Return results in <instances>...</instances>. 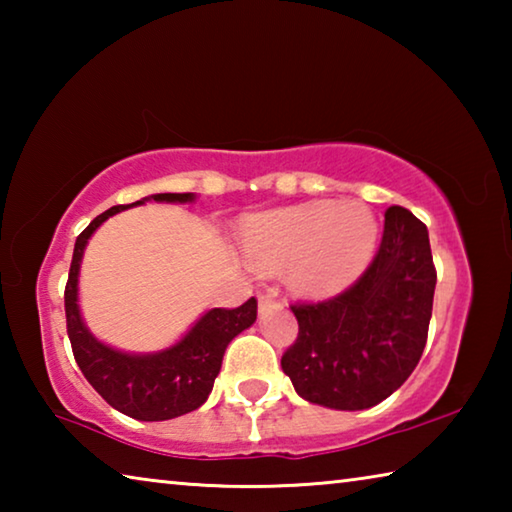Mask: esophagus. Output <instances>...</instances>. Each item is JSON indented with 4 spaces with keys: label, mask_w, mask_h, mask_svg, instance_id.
<instances>
[{
    "label": "esophagus",
    "mask_w": 512,
    "mask_h": 512,
    "mask_svg": "<svg viewBox=\"0 0 512 512\" xmlns=\"http://www.w3.org/2000/svg\"><path fill=\"white\" fill-rule=\"evenodd\" d=\"M277 296L273 291H266V293H259V314H264V311L273 309L277 305Z\"/></svg>",
    "instance_id": "obj_1"
}]
</instances>
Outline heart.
I'll list each match as a JSON object with an SVG mask.
<instances>
[{"label":"heart","instance_id":"obj_1","mask_svg":"<svg viewBox=\"0 0 512 512\" xmlns=\"http://www.w3.org/2000/svg\"><path fill=\"white\" fill-rule=\"evenodd\" d=\"M377 221L361 203H307L253 216L241 230V248L264 271L291 268L302 296L341 291L366 268L375 250Z\"/></svg>","mask_w":512,"mask_h":512}]
</instances>
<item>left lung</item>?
Listing matches in <instances>:
<instances>
[{
	"mask_svg": "<svg viewBox=\"0 0 512 512\" xmlns=\"http://www.w3.org/2000/svg\"><path fill=\"white\" fill-rule=\"evenodd\" d=\"M436 266L427 225L393 205L375 259L339 296L296 302L298 339L282 354L296 393L336 411H361L393 395L427 343Z\"/></svg>",
	"mask_w": 512,
	"mask_h": 512,
	"instance_id": "obj_1",
	"label": "left lung"
}]
</instances>
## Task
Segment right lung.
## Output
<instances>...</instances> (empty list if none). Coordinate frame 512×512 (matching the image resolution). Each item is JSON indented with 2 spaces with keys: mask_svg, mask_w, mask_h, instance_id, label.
<instances>
[{
  "mask_svg": "<svg viewBox=\"0 0 512 512\" xmlns=\"http://www.w3.org/2000/svg\"><path fill=\"white\" fill-rule=\"evenodd\" d=\"M160 203H192L194 194H153ZM142 198L133 205H142ZM133 205H115L99 214L74 244L72 266L65 287L67 334L74 359L85 379L112 409L144 422L171 420L196 411L212 393L214 379L228 343L257 318V300L250 298L237 309H210L171 348L151 354H131L94 339L79 309V271L83 250L99 225L112 214Z\"/></svg>",
  "mask_w": 512,
  "mask_h": 512,
  "instance_id": "1",
  "label": "right lung"
}]
</instances>
